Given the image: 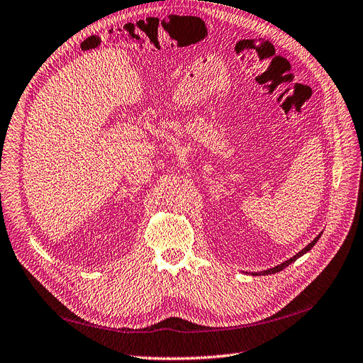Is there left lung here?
<instances>
[{"mask_svg":"<svg viewBox=\"0 0 363 363\" xmlns=\"http://www.w3.org/2000/svg\"><path fill=\"white\" fill-rule=\"evenodd\" d=\"M319 238H320V234L318 235V238L316 239H314L311 243H308L301 252H298V254L296 255H294L292 258H289L288 261H285V262H281V264H279V265H276L274 267V269H270V270H265V272H261V273H255L254 276H265V274H274V273H279V272H281L283 269H286V267L289 265V264H292L294 261H296L299 257H303L304 254H307V252L314 246V245H316V242L319 240Z\"/></svg>","mask_w":363,"mask_h":363,"instance_id":"left-lung-1","label":"left lung"}]
</instances>
